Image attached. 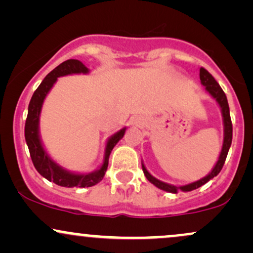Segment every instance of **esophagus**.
Segmentation results:
<instances>
[{
    "mask_svg": "<svg viewBox=\"0 0 253 253\" xmlns=\"http://www.w3.org/2000/svg\"><path fill=\"white\" fill-rule=\"evenodd\" d=\"M133 124H134L135 126L140 127V126H143V120H141L140 118H135L134 120H133Z\"/></svg>",
    "mask_w": 253,
    "mask_h": 253,
    "instance_id": "obj_1",
    "label": "esophagus"
}]
</instances>
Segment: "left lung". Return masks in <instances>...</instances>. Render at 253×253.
<instances>
[{"mask_svg":"<svg viewBox=\"0 0 253 253\" xmlns=\"http://www.w3.org/2000/svg\"><path fill=\"white\" fill-rule=\"evenodd\" d=\"M200 80H201V84L205 86V90L211 95V97L215 100V102L217 103V106L220 107V110H221V115H222V124H223V141H222V147L221 151H220L219 158H217L215 165L213 167V169L210 171L208 175H206L202 178L197 179L195 182H191L189 184H184V185H173L170 184V183L159 181L158 178L153 177L151 173L147 171L146 167L144 165V162L141 161V168H143L144 175L149 179V182L152 183L153 185H156L157 188H159L161 190L168 191V193H172L176 194L177 191H191L194 189H197L201 185L206 184L207 182H210L211 179H213L214 177L219 175V172L221 171L223 164H225L226 157H227L228 150L231 147L232 144V121H231V117H229V107H228V102H227V97H226L225 92L221 89V86L219 85V83L214 80V77L208 72L206 69L201 68L200 69Z\"/></svg>","mask_w":253,"mask_h":253,"instance_id":"obj_1","label":"left lung"}]
</instances>
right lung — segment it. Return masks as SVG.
Segmentation results:
<instances>
[{
    "mask_svg": "<svg viewBox=\"0 0 253 253\" xmlns=\"http://www.w3.org/2000/svg\"><path fill=\"white\" fill-rule=\"evenodd\" d=\"M89 72V69L80 60H66V62L58 65L56 69H53L47 76L43 78L42 82L34 91L33 96L31 98L30 106H28V114L25 125V139L28 150H30L32 162H33L34 168L40 175L50 182L60 185V187L88 188L102 181L107 168H108L110 152L114 149L115 145L119 143V140L123 139L125 132H126V127H124L107 139L102 164L98 167V169L91 171V172H74V171L66 170L62 165L54 162L47 153V151L45 150L42 141V136H40L39 124L42 104L46 96L53 88L58 77L68 76V75H88Z\"/></svg>",
    "mask_w": 253,
    "mask_h": 253,
    "instance_id": "right-lung-1",
    "label": "right lung"
}]
</instances>
